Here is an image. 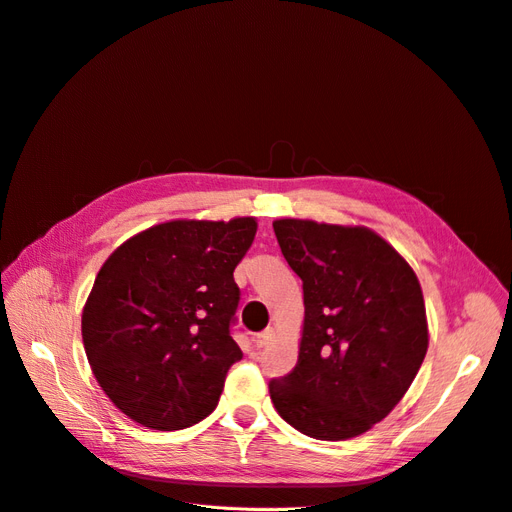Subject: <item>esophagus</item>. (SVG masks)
<instances>
[{
  "label": "esophagus",
  "mask_w": 512,
  "mask_h": 512,
  "mask_svg": "<svg viewBox=\"0 0 512 512\" xmlns=\"http://www.w3.org/2000/svg\"><path fill=\"white\" fill-rule=\"evenodd\" d=\"M270 339H273V328H266V330H262L260 335L254 337V347L262 349V347H266L270 343Z\"/></svg>",
  "instance_id": "1"
}]
</instances>
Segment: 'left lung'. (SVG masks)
I'll return each instance as SVG.
<instances>
[{"instance_id": "1", "label": "left lung", "mask_w": 512, "mask_h": 512, "mask_svg": "<svg viewBox=\"0 0 512 512\" xmlns=\"http://www.w3.org/2000/svg\"><path fill=\"white\" fill-rule=\"evenodd\" d=\"M304 283L295 368L270 380L275 409L316 440L368 432L395 409L428 351L424 293L413 268L368 227L273 223Z\"/></svg>"}]
</instances>
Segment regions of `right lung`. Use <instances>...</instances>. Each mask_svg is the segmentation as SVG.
I'll list each match as a JSON object with an SVG mask.
<instances>
[{
    "mask_svg": "<svg viewBox=\"0 0 512 512\" xmlns=\"http://www.w3.org/2000/svg\"><path fill=\"white\" fill-rule=\"evenodd\" d=\"M254 217L177 219L140 231L101 266L82 310L88 364L111 403L150 430H184L215 411L239 304L233 270Z\"/></svg>",
    "mask_w": 512,
    "mask_h": 512,
    "instance_id": "obj_1",
    "label": "right lung"
}]
</instances>
